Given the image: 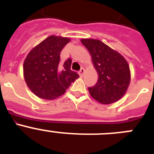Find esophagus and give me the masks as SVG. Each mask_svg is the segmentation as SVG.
I'll return each instance as SVG.
<instances>
[{"mask_svg": "<svg viewBox=\"0 0 154 154\" xmlns=\"http://www.w3.org/2000/svg\"><path fill=\"white\" fill-rule=\"evenodd\" d=\"M84 73H85V69L83 68H82L79 70V74L80 76H82L84 75Z\"/></svg>", "mask_w": 154, "mask_h": 154, "instance_id": "obj_1", "label": "esophagus"}]
</instances>
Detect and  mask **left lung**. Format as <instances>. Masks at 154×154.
<instances>
[{"label": "left lung", "mask_w": 154, "mask_h": 154, "mask_svg": "<svg viewBox=\"0 0 154 154\" xmlns=\"http://www.w3.org/2000/svg\"><path fill=\"white\" fill-rule=\"evenodd\" d=\"M92 57L99 75L96 84L89 88L90 96L101 104L116 103L126 94L131 75L129 64L120 53L97 39L82 38Z\"/></svg>", "instance_id": "8db88e82"}]
</instances>
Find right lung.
<instances>
[{
  "label": "right lung",
  "mask_w": 154,
  "mask_h": 154,
  "mask_svg": "<svg viewBox=\"0 0 154 154\" xmlns=\"http://www.w3.org/2000/svg\"><path fill=\"white\" fill-rule=\"evenodd\" d=\"M70 41L69 38L51 35L34 47L24 59V81L38 97L57 99L79 77L71 70L70 58L60 62L61 51Z\"/></svg>",
  "instance_id": "right-lung-1"
}]
</instances>
